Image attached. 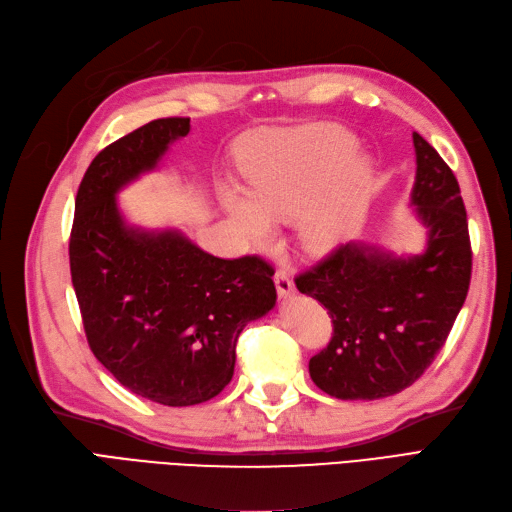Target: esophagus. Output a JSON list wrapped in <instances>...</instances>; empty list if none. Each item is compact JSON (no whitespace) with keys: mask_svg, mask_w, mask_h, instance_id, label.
<instances>
[{"mask_svg":"<svg viewBox=\"0 0 512 512\" xmlns=\"http://www.w3.org/2000/svg\"><path fill=\"white\" fill-rule=\"evenodd\" d=\"M273 279H275V286H277V292H279L281 298H290L294 294V284H292L288 271L279 269Z\"/></svg>","mask_w":512,"mask_h":512,"instance_id":"34e87169","label":"esophagus"}]
</instances>
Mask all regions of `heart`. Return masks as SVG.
I'll use <instances>...</instances> for the list:
<instances>
[{
  "instance_id": "1",
  "label": "heart",
  "mask_w": 512,
  "mask_h": 512,
  "mask_svg": "<svg viewBox=\"0 0 512 512\" xmlns=\"http://www.w3.org/2000/svg\"><path fill=\"white\" fill-rule=\"evenodd\" d=\"M356 137L337 125L262 133L241 148L239 167L248 192L222 188V203L256 241L273 235V220H292L298 245L326 254L358 224L373 167Z\"/></svg>"
}]
</instances>
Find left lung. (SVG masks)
<instances>
[{
    "instance_id": "left-lung-1",
    "label": "left lung",
    "mask_w": 512,
    "mask_h": 512,
    "mask_svg": "<svg viewBox=\"0 0 512 512\" xmlns=\"http://www.w3.org/2000/svg\"><path fill=\"white\" fill-rule=\"evenodd\" d=\"M413 146L411 205L428 228L424 252L396 256L349 241L294 279L332 317V339L309 360V375L334 398L407 390L434 362L466 301L472 250L460 184L419 133Z\"/></svg>"
}]
</instances>
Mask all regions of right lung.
<instances>
[{
    "mask_svg": "<svg viewBox=\"0 0 512 512\" xmlns=\"http://www.w3.org/2000/svg\"><path fill=\"white\" fill-rule=\"evenodd\" d=\"M190 118H158L103 148L76 197L69 269L95 358L133 394L165 407L218 396L245 324L275 307L273 267L224 260L178 231L129 226L116 195L156 169Z\"/></svg>",
    "mask_w": 512,
    "mask_h": 512,
    "instance_id": "right-lung-1",
    "label": "right lung"
}]
</instances>
